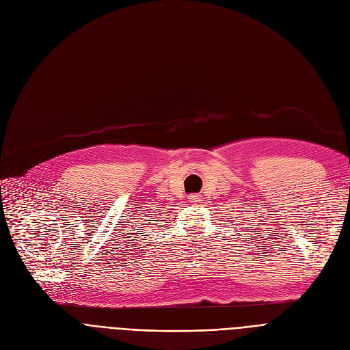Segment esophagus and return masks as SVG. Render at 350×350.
<instances>
[{"mask_svg": "<svg viewBox=\"0 0 350 350\" xmlns=\"http://www.w3.org/2000/svg\"><path fill=\"white\" fill-rule=\"evenodd\" d=\"M198 201H200V196L198 194H191L189 197V203H191V204H197Z\"/></svg>", "mask_w": 350, "mask_h": 350, "instance_id": "obj_1", "label": "esophagus"}]
</instances>
